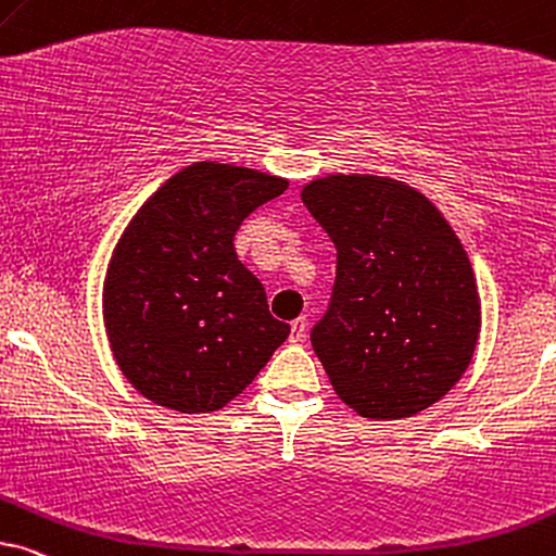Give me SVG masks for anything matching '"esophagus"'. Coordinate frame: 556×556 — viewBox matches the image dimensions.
I'll use <instances>...</instances> for the list:
<instances>
[{
    "instance_id": "1",
    "label": "esophagus",
    "mask_w": 556,
    "mask_h": 556,
    "mask_svg": "<svg viewBox=\"0 0 556 556\" xmlns=\"http://www.w3.org/2000/svg\"><path fill=\"white\" fill-rule=\"evenodd\" d=\"M304 337H306V316H299V319L291 321V334H288V340L295 344V342H304Z\"/></svg>"
}]
</instances>
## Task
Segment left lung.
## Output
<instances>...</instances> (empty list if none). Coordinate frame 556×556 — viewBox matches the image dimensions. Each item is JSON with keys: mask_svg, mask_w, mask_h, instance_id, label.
I'll use <instances>...</instances> for the list:
<instances>
[{"mask_svg": "<svg viewBox=\"0 0 556 556\" xmlns=\"http://www.w3.org/2000/svg\"><path fill=\"white\" fill-rule=\"evenodd\" d=\"M301 199L337 248L312 344L365 419H406L463 378L480 334L470 257L431 201L380 176H327Z\"/></svg>", "mask_w": 556, "mask_h": 556, "instance_id": "obj_1", "label": "left lung"}]
</instances>
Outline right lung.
Masks as SVG:
<instances>
[{"label":"right lung","mask_w":556,"mask_h":556,"mask_svg":"<svg viewBox=\"0 0 556 556\" xmlns=\"http://www.w3.org/2000/svg\"><path fill=\"white\" fill-rule=\"evenodd\" d=\"M286 178L193 163L132 216L104 278V327L119 370L157 406L206 414L242 393L286 342L235 235Z\"/></svg>","instance_id":"obj_1"}]
</instances>
